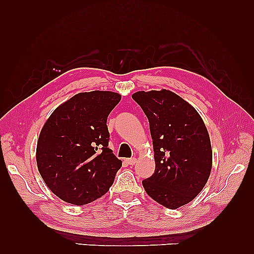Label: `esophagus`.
<instances>
[{
	"label": "esophagus",
	"instance_id": "1",
	"mask_svg": "<svg viewBox=\"0 0 254 254\" xmlns=\"http://www.w3.org/2000/svg\"><path fill=\"white\" fill-rule=\"evenodd\" d=\"M126 163L127 164V165H130V166H133V165H135V163H136V158H127V159H126Z\"/></svg>",
	"mask_w": 254,
	"mask_h": 254
}]
</instances>
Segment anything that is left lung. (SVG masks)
Listing matches in <instances>:
<instances>
[{"mask_svg":"<svg viewBox=\"0 0 254 254\" xmlns=\"http://www.w3.org/2000/svg\"><path fill=\"white\" fill-rule=\"evenodd\" d=\"M153 138L155 172L142 181L145 191L163 206L176 209L203 190L212 170L207 128L197 111L170 90L137 91Z\"/></svg>","mask_w":254,"mask_h":254,"instance_id":"8db88e82","label":"left lung"}]
</instances>
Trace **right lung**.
Returning a JSON list of instances; mask_svg holds the SVG:
<instances>
[{"label":"right lung","mask_w":254,"mask_h":254,"mask_svg":"<svg viewBox=\"0 0 254 254\" xmlns=\"http://www.w3.org/2000/svg\"><path fill=\"white\" fill-rule=\"evenodd\" d=\"M121 95L79 93L59 106L42 127L37 143L38 170L64 202L85 205L101 197L122 161L108 147L107 118Z\"/></svg>","instance_id":"right-lung-1"}]
</instances>
